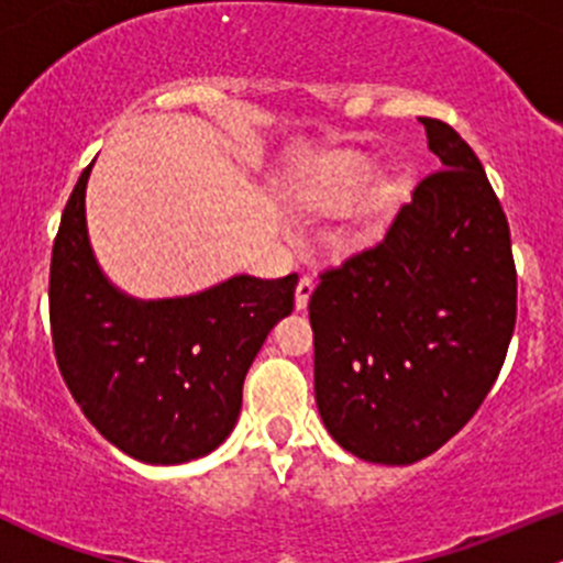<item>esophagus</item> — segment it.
<instances>
[{"label":"esophagus","instance_id":"obj_1","mask_svg":"<svg viewBox=\"0 0 563 563\" xmlns=\"http://www.w3.org/2000/svg\"><path fill=\"white\" fill-rule=\"evenodd\" d=\"M313 277L310 275H302L299 277V283H297V294H294V302H297V310H305L308 308V302H310V294H313Z\"/></svg>","mask_w":563,"mask_h":563}]
</instances>
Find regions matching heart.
Instances as JSON below:
<instances>
[{"label": "heart", "mask_w": 563, "mask_h": 563, "mask_svg": "<svg viewBox=\"0 0 563 563\" xmlns=\"http://www.w3.org/2000/svg\"><path fill=\"white\" fill-rule=\"evenodd\" d=\"M373 174H376V163L362 152H338L323 161H318L302 181L297 185L299 201L308 207L323 209V212H338V209L351 207L362 192L371 185ZM402 181L389 176V179L378 181L373 187V209L384 212L391 203L400 198Z\"/></svg>", "instance_id": "obj_1"}]
</instances>
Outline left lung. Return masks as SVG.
I'll use <instances>...</instances> for the list:
<instances>
[{"mask_svg":"<svg viewBox=\"0 0 563 563\" xmlns=\"http://www.w3.org/2000/svg\"><path fill=\"white\" fill-rule=\"evenodd\" d=\"M422 124L444 168L378 245L323 272L308 305L318 413L367 463L444 446L496 384L518 313L509 223L479 157L446 122Z\"/></svg>","mask_w":563,"mask_h":563,"instance_id":"left-lung-1","label":"left lung"}]
</instances>
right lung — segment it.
<instances>
[{
    "instance_id": "obj_1",
    "label": "right lung",
    "mask_w": 563,
    "mask_h": 563,
    "mask_svg": "<svg viewBox=\"0 0 563 563\" xmlns=\"http://www.w3.org/2000/svg\"><path fill=\"white\" fill-rule=\"evenodd\" d=\"M81 174L51 255V338L56 365L84 417L124 455L176 465L209 455L234 430L242 384L280 318L297 275H234L207 291L135 299L95 258Z\"/></svg>"
}]
</instances>
